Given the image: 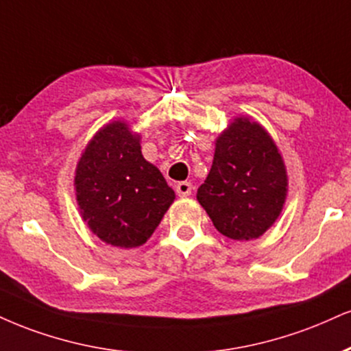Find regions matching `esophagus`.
<instances>
[{"label": "esophagus", "mask_w": 351, "mask_h": 351, "mask_svg": "<svg viewBox=\"0 0 351 351\" xmlns=\"http://www.w3.org/2000/svg\"><path fill=\"white\" fill-rule=\"evenodd\" d=\"M193 191V184L189 181H181V183L176 184V194L181 197H186Z\"/></svg>", "instance_id": "34e87169"}]
</instances>
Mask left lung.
Wrapping results in <instances>:
<instances>
[{
	"mask_svg": "<svg viewBox=\"0 0 351 351\" xmlns=\"http://www.w3.org/2000/svg\"><path fill=\"white\" fill-rule=\"evenodd\" d=\"M288 175L276 143L258 122L235 117L216 141L213 167L197 201L232 240L258 239L280 217Z\"/></svg>",
	"mask_w": 351,
	"mask_h": 351,
	"instance_id": "8db88e82",
	"label": "left lung"
}]
</instances>
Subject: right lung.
<instances>
[{
  "label": "right lung",
  "instance_id": "add662e5",
  "mask_svg": "<svg viewBox=\"0 0 351 351\" xmlns=\"http://www.w3.org/2000/svg\"><path fill=\"white\" fill-rule=\"evenodd\" d=\"M83 221L103 242L141 247L175 201L155 165L143 158L141 135L124 121H112L88 142L75 171Z\"/></svg>",
  "mask_w": 351,
  "mask_h": 351
}]
</instances>
